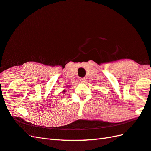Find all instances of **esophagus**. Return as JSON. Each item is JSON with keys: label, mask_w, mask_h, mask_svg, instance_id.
Listing matches in <instances>:
<instances>
[{"label": "esophagus", "mask_w": 151, "mask_h": 151, "mask_svg": "<svg viewBox=\"0 0 151 151\" xmlns=\"http://www.w3.org/2000/svg\"><path fill=\"white\" fill-rule=\"evenodd\" d=\"M80 82L81 83H86V79L85 78H82L80 79Z\"/></svg>", "instance_id": "esophagus-1"}]
</instances>
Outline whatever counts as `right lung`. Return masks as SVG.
Wrapping results in <instances>:
<instances>
[{
  "mask_svg": "<svg viewBox=\"0 0 151 151\" xmlns=\"http://www.w3.org/2000/svg\"><path fill=\"white\" fill-rule=\"evenodd\" d=\"M69 87H70V86H69ZM63 92H64H64H65V90L63 91Z\"/></svg>",
  "mask_w": 151,
  "mask_h": 151,
  "instance_id": "1",
  "label": "right lung"
}]
</instances>
